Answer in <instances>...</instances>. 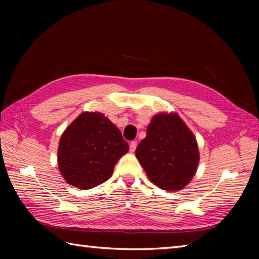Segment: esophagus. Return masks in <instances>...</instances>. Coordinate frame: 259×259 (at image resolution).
I'll list each match as a JSON object with an SVG mask.
<instances>
[{
    "instance_id": "obj_1",
    "label": "esophagus",
    "mask_w": 259,
    "mask_h": 259,
    "mask_svg": "<svg viewBox=\"0 0 259 259\" xmlns=\"http://www.w3.org/2000/svg\"><path fill=\"white\" fill-rule=\"evenodd\" d=\"M137 148V141H131L130 142V151L134 152Z\"/></svg>"
}]
</instances>
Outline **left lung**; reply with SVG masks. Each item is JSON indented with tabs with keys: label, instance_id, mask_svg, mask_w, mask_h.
<instances>
[{
	"label": "left lung",
	"instance_id": "1",
	"mask_svg": "<svg viewBox=\"0 0 259 259\" xmlns=\"http://www.w3.org/2000/svg\"><path fill=\"white\" fill-rule=\"evenodd\" d=\"M136 156L152 183L168 191L188 185L199 163L195 136L177 113L152 118Z\"/></svg>",
	"mask_w": 259,
	"mask_h": 259
}]
</instances>
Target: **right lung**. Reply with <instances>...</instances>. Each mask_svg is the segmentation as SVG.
Wrapping results in <instances>:
<instances>
[{"label":"right lung","instance_id":"add662e5","mask_svg":"<svg viewBox=\"0 0 259 259\" xmlns=\"http://www.w3.org/2000/svg\"><path fill=\"white\" fill-rule=\"evenodd\" d=\"M128 150V142L108 118L99 112H83L60 139V172L68 184L90 189L111 177L115 163Z\"/></svg>","mask_w":259,"mask_h":259}]
</instances>
